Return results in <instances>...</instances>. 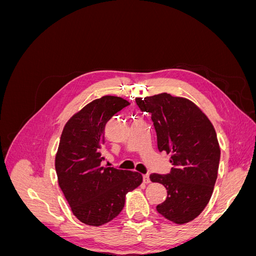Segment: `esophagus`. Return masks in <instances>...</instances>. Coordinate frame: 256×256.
Returning <instances> with one entry per match:
<instances>
[{"label":"esophagus","instance_id":"obj_1","mask_svg":"<svg viewBox=\"0 0 256 256\" xmlns=\"http://www.w3.org/2000/svg\"><path fill=\"white\" fill-rule=\"evenodd\" d=\"M143 182H144L145 184H148V182H150V175H148V174H144V175H143Z\"/></svg>","mask_w":256,"mask_h":256}]
</instances>
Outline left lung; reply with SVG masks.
I'll list each match as a JSON object with an SVG mask.
<instances>
[{
    "instance_id": "1",
    "label": "left lung",
    "mask_w": 256,
    "mask_h": 256,
    "mask_svg": "<svg viewBox=\"0 0 256 256\" xmlns=\"http://www.w3.org/2000/svg\"><path fill=\"white\" fill-rule=\"evenodd\" d=\"M136 102L152 114L158 150L171 154L170 174L150 176L168 190L157 212L176 224L194 220L210 200L218 176L220 146L212 122L191 100L168 92L136 97Z\"/></svg>"
}]
</instances>
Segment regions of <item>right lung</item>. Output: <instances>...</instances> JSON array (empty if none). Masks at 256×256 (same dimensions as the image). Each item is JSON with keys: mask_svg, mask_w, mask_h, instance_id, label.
<instances>
[{"mask_svg": "<svg viewBox=\"0 0 256 256\" xmlns=\"http://www.w3.org/2000/svg\"><path fill=\"white\" fill-rule=\"evenodd\" d=\"M130 104L118 96H102L74 113L62 131L56 154L60 190L82 223L100 226L118 216L128 192L142 184L140 173L102 166L104 126Z\"/></svg>", "mask_w": 256, "mask_h": 256, "instance_id": "obj_1", "label": "right lung"}]
</instances>
